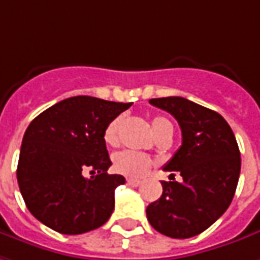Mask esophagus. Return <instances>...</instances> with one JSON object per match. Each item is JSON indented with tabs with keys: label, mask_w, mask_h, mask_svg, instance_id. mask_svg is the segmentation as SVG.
<instances>
[{
	"label": "esophagus",
	"mask_w": 260,
	"mask_h": 260,
	"mask_svg": "<svg viewBox=\"0 0 260 260\" xmlns=\"http://www.w3.org/2000/svg\"><path fill=\"white\" fill-rule=\"evenodd\" d=\"M126 183H128V185H131V186H138V185H141V179L128 178V179H126Z\"/></svg>",
	"instance_id": "obj_1"
}]
</instances>
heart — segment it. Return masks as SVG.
<instances>
[{
    "instance_id": "heart-1",
    "label": "heart",
    "mask_w": 260,
    "mask_h": 260,
    "mask_svg": "<svg viewBox=\"0 0 260 260\" xmlns=\"http://www.w3.org/2000/svg\"><path fill=\"white\" fill-rule=\"evenodd\" d=\"M123 123V116L118 115L115 116L111 122L108 123L107 128L104 131V139L108 145H116L119 142V137H121V126ZM153 134L158 137L162 132H172V123L169 119L164 118V116H156L153 118L152 122ZM152 165V159L149 156H146L144 153L137 152V151H119L114 155L112 158V167L118 174L126 175V176H135L139 178L142 175L146 174V171Z\"/></svg>"
}]
</instances>
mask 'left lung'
I'll return each mask as SVG.
<instances>
[{"mask_svg":"<svg viewBox=\"0 0 260 260\" xmlns=\"http://www.w3.org/2000/svg\"><path fill=\"white\" fill-rule=\"evenodd\" d=\"M149 104L174 115L181 126V148L164 171L179 172L182 182H162L164 192L146 208V218L155 231L169 238L197 236L215 223L234 199L241 174L236 138L223 116L186 98H153Z\"/></svg>","mask_w":260,"mask_h":260,"instance_id":"left-lung-1","label":"left lung"}]
</instances>
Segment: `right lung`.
Returning <instances> with one entry per match:
<instances>
[{
    "label": "right lung",
    "mask_w": 260,
    "mask_h": 260,
    "mask_svg": "<svg viewBox=\"0 0 260 260\" xmlns=\"http://www.w3.org/2000/svg\"><path fill=\"white\" fill-rule=\"evenodd\" d=\"M132 104L72 96L45 109L26 128L17 179L28 211L45 226L79 235L102 226L112 215L122 175L112 165L104 131ZM96 173L89 180L85 170Z\"/></svg>",
    "instance_id": "obj_1"
}]
</instances>
